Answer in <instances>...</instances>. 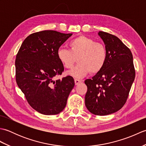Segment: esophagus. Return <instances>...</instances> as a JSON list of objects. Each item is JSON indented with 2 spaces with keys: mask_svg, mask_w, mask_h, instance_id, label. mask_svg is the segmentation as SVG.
I'll return each mask as SVG.
<instances>
[{
  "mask_svg": "<svg viewBox=\"0 0 146 146\" xmlns=\"http://www.w3.org/2000/svg\"><path fill=\"white\" fill-rule=\"evenodd\" d=\"M81 82H82L81 80H80L78 79H75V83L76 85L80 84V83H81Z\"/></svg>",
  "mask_w": 146,
  "mask_h": 146,
  "instance_id": "esophagus-1",
  "label": "esophagus"
}]
</instances>
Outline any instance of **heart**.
Wrapping results in <instances>:
<instances>
[{
  "label": "heart",
  "instance_id": "1",
  "mask_svg": "<svg viewBox=\"0 0 146 146\" xmlns=\"http://www.w3.org/2000/svg\"><path fill=\"white\" fill-rule=\"evenodd\" d=\"M70 49L60 48L57 57L62 65L70 69L78 58V64L68 74L76 78L86 76L90 71L97 73L101 71L106 63L107 52L105 46L94 39L85 36H79L68 43Z\"/></svg>",
  "mask_w": 146,
  "mask_h": 146
}]
</instances>
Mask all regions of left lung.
<instances>
[{"mask_svg": "<svg viewBox=\"0 0 146 146\" xmlns=\"http://www.w3.org/2000/svg\"><path fill=\"white\" fill-rule=\"evenodd\" d=\"M107 49L104 68L85 81L87 86L85 102L90 112L107 115L122 108L128 98L135 79V69L131 50L117 36L99 31Z\"/></svg>", "mask_w": 146, "mask_h": 146, "instance_id": "left-lung-1", "label": "left lung"}]
</instances>
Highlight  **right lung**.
Listing matches in <instances>:
<instances>
[{
  "mask_svg": "<svg viewBox=\"0 0 146 146\" xmlns=\"http://www.w3.org/2000/svg\"><path fill=\"white\" fill-rule=\"evenodd\" d=\"M71 35L51 30L33 33L25 39L17 52V84L31 107L40 113H60L75 86L70 76L54 80L64 71L57 50Z\"/></svg>",
  "mask_w": 146,
  "mask_h": 146,
  "instance_id": "add662e5",
  "label": "right lung"
}]
</instances>
